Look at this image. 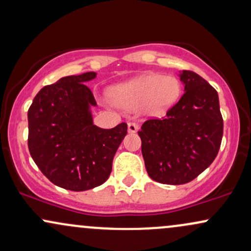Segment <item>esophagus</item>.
Returning <instances> with one entry per match:
<instances>
[{"label":"esophagus","mask_w":251,"mask_h":251,"mask_svg":"<svg viewBox=\"0 0 251 251\" xmlns=\"http://www.w3.org/2000/svg\"><path fill=\"white\" fill-rule=\"evenodd\" d=\"M127 128H128L129 133H134V132L138 131V128H139V126H138L137 123H134V122H128V123H127Z\"/></svg>","instance_id":"obj_1"}]
</instances>
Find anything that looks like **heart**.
Listing matches in <instances>:
<instances>
[{
	"label": "heart",
	"instance_id": "heart-1",
	"mask_svg": "<svg viewBox=\"0 0 251 251\" xmlns=\"http://www.w3.org/2000/svg\"><path fill=\"white\" fill-rule=\"evenodd\" d=\"M179 91L180 85L176 77L150 74L118 87L114 99L124 107L148 105L154 111H160L175 101Z\"/></svg>",
	"mask_w": 251,
	"mask_h": 251
}]
</instances>
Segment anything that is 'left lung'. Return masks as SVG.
Returning <instances> with one entry per match:
<instances>
[{"label":"left lung","mask_w":251,"mask_h":251,"mask_svg":"<svg viewBox=\"0 0 251 251\" xmlns=\"http://www.w3.org/2000/svg\"><path fill=\"white\" fill-rule=\"evenodd\" d=\"M185 92L162 118L138 131L146 171L162 184L189 183L211 165L220 151L223 118L217 91L192 71H183Z\"/></svg>","instance_id":"8db88e82"}]
</instances>
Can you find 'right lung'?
Returning a JSON list of instances; mask_svg holds the SVG:
<instances>
[{"instance_id":"add662e5","label":"right lung","mask_w":251,"mask_h":251,"mask_svg":"<svg viewBox=\"0 0 251 251\" xmlns=\"http://www.w3.org/2000/svg\"><path fill=\"white\" fill-rule=\"evenodd\" d=\"M97 73L61 77L45 86L28 109V149L51 183L71 191L101 185L127 134V124L113 128L93 125L89 105H97L86 81Z\"/></svg>"}]
</instances>
